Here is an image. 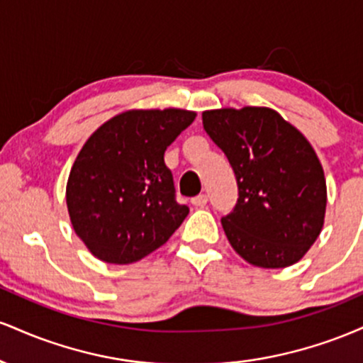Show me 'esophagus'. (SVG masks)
<instances>
[{
  "label": "esophagus",
  "instance_id": "34e87169",
  "mask_svg": "<svg viewBox=\"0 0 363 363\" xmlns=\"http://www.w3.org/2000/svg\"><path fill=\"white\" fill-rule=\"evenodd\" d=\"M191 203H193V205H194L196 208H203V206H206V203H208L206 194H199V196H196V198L191 199Z\"/></svg>",
  "mask_w": 363,
  "mask_h": 363
}]
</instances>
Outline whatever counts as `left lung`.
Returning a JSON list of instances; mask_svg holds the SVG:
<instances>
[{"mask_svg":"<svg viewBox=\"0 0 363 363\" xmlns=\"http://www.w3.org/2000/svg\"><path fill=\"white\" fill-rule=\"evenodd\" d=\"M203 128L227 155L239 199L223 216L225 235L249 264H295L324 225L328 189L312 145L269 107H222L203 112Z\"/></svg>","mask_w":363,"mask_h":363,"instance_id":"left-lung-1","label":"left lung"}]
</instances>
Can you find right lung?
Instances as JSON below:
<instances>
[{
	"instance_id": "1",
	"label": "right lung",
	"mask_w": 363,
	"mask_h": 363,
	"mask_svg": "<svg viewBox=\"0 0 363 363\" xmlns=\"http://www.w3.org/2000/svg\"><path fill=\"white\" fill-rule=\"evenodd\" d=\"M194 118V111L176 107L124 111L85 141L66 182V206L95 257L131 264L184 222L189 208L174 199L164 153Z\"/></svg>"
}]
</instances>
